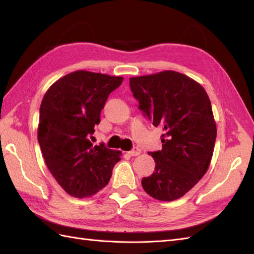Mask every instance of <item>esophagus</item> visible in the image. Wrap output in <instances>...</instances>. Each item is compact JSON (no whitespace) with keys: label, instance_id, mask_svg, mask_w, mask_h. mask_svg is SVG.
I'll return each mask as SVG.
<instances>
[{"label":"esophagus","instance_id":"1","mask_svg":"<svg viewBox=\"0 0 254 254\" xmlns=\"http://www.w3.org/2000/svg\"><path fill=\"white\" fill-rule=\"evenodd\" d=\"M139 154H141V149L137 148V147H133V149L128 152V155H130V156H137Z\"/></svg>","mask_w":254,"mask_h":254}]
</instances>
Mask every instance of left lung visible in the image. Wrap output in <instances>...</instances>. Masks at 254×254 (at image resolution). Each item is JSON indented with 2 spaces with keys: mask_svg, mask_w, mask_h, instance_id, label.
I'll return each instance as SVG.
<instances>
[{
  "mask_svg": "<svg viewBox=\"0 0 254 254\" xmlns=\"http://www.w3.org/2000/svg\"><path fill=\"white\" fill-rule=\"evenodd\" d=\"M139 110L163 127V148L150 152L156 163L143 189L159 201L185 195L201 180L212 159L216 123L206 91L195 80L175 71L131 77Z\"/></svg>",
  "mask_w": 254,
  "mask_h": 254,
  "instance_id": "left-lung-1",
  "label": "left lung"
}]
</instances>
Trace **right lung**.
Instances as JSON below:
<instances>
[{"label": "right lung", "mask_w": 254, "mask_h": 254, "mask_svg": "<svg viewBox=\"0 0 254 254\" xmlns=\"http://www.w3.org/2000/svg\"><path fill=\"white\" fill-rule=\"evenodd\" d=\"M123 77L76 71L48 89L40 106L38 142L48 169L64 191L82 198L91 196L109 182L120 160L119 150L90 138L100 122L108 96Z\"/></svg>", "instance_id": "1"}]
</instances>
